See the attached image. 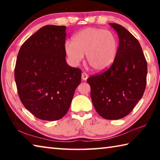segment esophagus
Segmentation results:
<instances>
[{"label": "esophagus", "mask_w": 160, "mask_h": 160, "mask_svg": "<svg viewBox=\"0 0 160 160\" xmlns=\"http://www.w3.org/2000/svg\"><path fill=\"white\" fill-rule=\"evenodd\" d=\"M81 77H82V79L83 80H86L88 78V74L86 73V72H82V75H81Z\"/></svg>", "instance_id": "esophagus-1"}]
</instances>
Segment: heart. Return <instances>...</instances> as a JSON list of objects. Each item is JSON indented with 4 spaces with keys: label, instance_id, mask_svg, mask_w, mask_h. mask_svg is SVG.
Listing matches in <instances>:
<instances>
[{
    "label": "heart",
    "instance_id": "heart-1",
    "mask_svg": "<svg viewBox=\"0 0 160 160\" xmlns=\"http://www.w3.org/2000/svg\"><path fill=\"white\" fill-rule=\"evenodd\" d=\"M64 50L72 63H79L85 53L89 66L97 71H102L109 68L117 57L118 40L112 32L88 28L75 34L72 42H65Z\"/></svg>",
    "mask_w": 160,
    "mask_h": 160
}]
</instances>
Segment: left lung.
I'll use <instances>...</instances> for the list:
<instances>
[{
	"instance_id": "1",
	"label": "left lung",
	"mask_w": 160,
	"mask_h": 160,
	"mask_svg": "<svg viewBox=\"0 0 160 160\" xmlns=\"http://www.w3.org/2000/svg\"><path fill=\"white\" fill-rule=\"evenodd\" d=\"M110 25L117 32V57L105 71L87 80L91 88L94 109L104 118L116 120L132 112L142 98L147 83L148 66L139 42L116 23Z\"/></svg>"
}]
</instances>
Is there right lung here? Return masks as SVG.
I'll use <instances>...</instances> for the list:
<instances>
[{
    "instance_id": "right-lung-1",
    "label": "right lung",
    "mask_w": 160,
    "mask_h": 160,
    "mask_svg": "<svg viewBox=\"0 0 160 160\" xmlns=\"http://www.w3.org/2000/svg\"><path fill=\"white\" fill-rule=\"evenodd\" d=\"M66 27L46 25L23 43L15 67L20 101L35 117L56 121L66 115L82 70L67 64Z\"/></svg>"
}]
</instances>
